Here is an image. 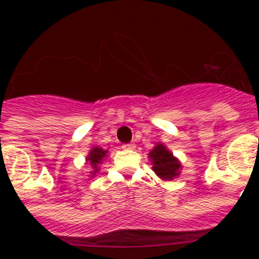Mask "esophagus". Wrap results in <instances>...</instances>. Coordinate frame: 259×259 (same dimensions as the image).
I'll return each mask as SVG.
<instances>
[{
    "label": "esophagus",
    "mask_w": 259,
    "mask_h": 259,
    "mask_svg": "<svg viewBox=\"0 0 259 259\" xmlns=\"http://www.w3.org/2000/svg\"><path fill=\"white\" fill-rule=\"evenodd\" d=\"M134 148H136V145H134L133 142H130V144H125V145H122V149H126V150L134 149Z\"/></svg>",
    "instance_id": "34e87169"
}]
</instances>
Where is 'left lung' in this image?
Returning a JSON list of instances; mask_svg holds the SVG:
<instances>
[{
  "label": "left lung",
  "instance_id": "obj_1",
  "mask_svg": "<svg viewBox=\"0 0 259 259\" xmlns=\"http://www.w3.org/2000/svg\"><path fill=\"white\" fill-rule=\"evenodd\" d=\"M149 157L153 162V170L158 176L165 180H172L176 176H179V168L180 164L173 154L162 144H158L152 152L149 153Z\"/></svg>",
  "mask_w": 259,
  "mask_h": 259
}]
</instances>
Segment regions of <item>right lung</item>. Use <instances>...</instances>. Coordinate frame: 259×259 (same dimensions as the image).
Returning a JSON list of instances; mask_svg holds the SVG:
<instances>
[{
	"mask_svg": "<svg viewBox=\"0 0 259 259\" xmlns=\"http://www.w3.org/2000/svg\"><path fill=\"white\" fill-rule=\"evenodd\" d=\"M106 153H107V152L103 149H101V148H93V150L90 152L89 157H87V161L90 162V165L93 166L94 172H91V173H94V175H95V173L98 172V164L102 161V158L105 157Z\"/></svg>",
	"mask_w": 259,
	"mask_h": 259,
	"instance_id": "right-lung-1",
	"label": "right lung"
}]
</instances>
